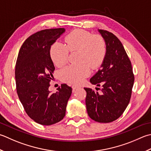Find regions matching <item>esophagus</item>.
Instances as JSON below:
<instances>
[{
    "instance_id": "1",
    "label": "esophagus",
    "mask_w": 151,
    "mask_h": 151,
    "mask_svg": "<svg viewBox=\"0 0 151 151\" xmlns=\"http://www.w3.org/2000/svg\"><path fill=\"white\" fill-rule=\"evenodd\" d=\"M80 86H78V85H75V84H74V85H73L72 86V88H73V91H75V90H76L77 89V88H78Z\"/></svg>"
}]
</instances>
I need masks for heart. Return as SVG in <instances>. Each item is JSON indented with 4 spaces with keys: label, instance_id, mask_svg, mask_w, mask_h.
Returning a JSON list of instances; mask_svg holds the SVG:
<instances>
[{
    "label": "heart",
    "instance_id": "heart-1",
    "mask_svg": "<svg viewBox=\"0 0 151 151\" xmlns=\"http://www.w3.org/2000/svg\"><path fill=\"white\" fill-rule=\"evenodd\" d=\"M65 45L55 42L50 47V56L56 66L61 67L69 60V52L77 51L76 61L78 63L69 65L60 70L62 81L70 84H79L90 75L91 69L100 67L107 52V42L101 35L76 29L65 38Z\"/></svg>",
    "mask_w": 151,
    "mask_h": 151
}]
</instances>
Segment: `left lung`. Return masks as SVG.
Masks as SVG:
<instances>
[{
    "instance_id": "1",
    "label": "left lung",
    "mask_w": 151,
    "mask_h": 151,
    "mask_svg": "<svg viewBox=\"0 0 151 151\" xmlns=\"http://www.w3.org/2000/svg\"><path fill=\"white\" fill-rule=\"evenodd\" d=\"M99 31L107 42V52L101 68L91 78L90 82L101 86V89L98 88L101 92L84 88L86 105L91 119L109 123L119 119L128 105L134 75L131 61L119 38L108 31Z\"/></svg>"
}]
</instances>
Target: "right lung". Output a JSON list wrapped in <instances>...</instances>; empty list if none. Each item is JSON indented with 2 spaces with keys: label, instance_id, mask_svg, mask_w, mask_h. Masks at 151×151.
<instances>
[{
  "label": "right lung",
  "instance_id": "obj_1",
  "mask_svg": "<svg viewBox=\"0 0 151 151\" xmlns=\"http://www.w3.org/2000/svg\"><path fill=\"white\" fill-rule=\"evenodd\" d=\"M65 31L58 28L35 32L23 42L17 58V96L28 116L41 125L54 124L63 119L72 93V88L66 84L58 87L55 93L48 90L55 70L50 49Z\"/></svg>",
  "mask_w": 151,
  "mask_h": 151
}]
</instances>
